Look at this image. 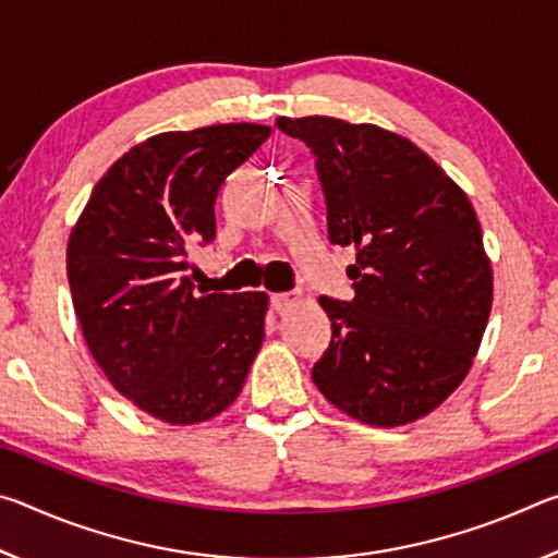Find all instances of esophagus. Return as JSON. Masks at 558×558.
I'll return each mask as SVG.
<instances>
[{
	"mask_svg": "<svg viewBox=\"0 0 558 558\" xmlns=\"http://www.w3.org/2000/svg\"><path fill=\"white\" fill-rule=\"evenodd\" d=\"M300 300V292H272L270 295V307L276 310V313H282V310H288L295 305V302Z\"/></svg>",
	"mask_w": 558,
	"mask_h": 558,
	"instance_id": "1",
	"label": "esophagus"
}]
</instances>
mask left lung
<instances>
[{
  "instance_id": "8db88e82",
  "label": "left lung",
  "mask_w": 558,
  "mask_h": 558,
  "mask_svg": "<svg viewBox=\"0 0 558 558\" xmlns=\"http://www.w3.org/2000/svg\"><path fill=\"white\" fill-rule=\"evenodd\" d=\"M278 128L313 149L329 241L356 248L354 300L319 298L332 342L313 381L366 426L418 421L465 379L493 310L475 209L396 132L327 116L278 118Z\"/></svg>"
}]
</instances>
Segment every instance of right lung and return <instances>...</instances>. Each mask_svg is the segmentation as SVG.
I'll return each mask as SVG.
<instances>
[{"instance_id": "1", "label": "right lung", "mask_w": 558, "mask_h": 558, "mask_svg": "<svg viewBox=\"0 0 558 558\" xmlns=\"http://www.w3.org/2000/svg\"><path fill=\"white\" fill-rule=\"evenodd\" d=\"M268 135L226 122L149 137L102 174L71 231L65 270L93 359L118 393L172 426L229 409L266 337V292L196 295L186 248L214 239L226 174Z\"/></svg>"}]
</instances>
